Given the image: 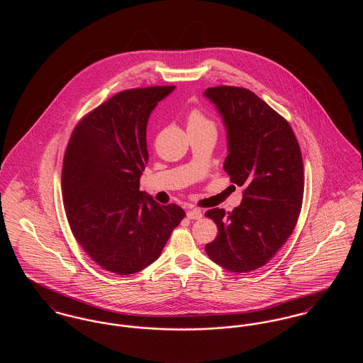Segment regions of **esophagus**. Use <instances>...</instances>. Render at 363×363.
Segmentation results:
<instances>
[{"mask_svg": "<svg viewBox=\"0 0 363 363\" xmlns=\"http://www.w3.org/2000/svg\"><path fill=\"white\" fill-rule=\"evenodd\" d=\"M188 218L191 219V220H197V219H200L201 216H203V213H201V211L200 209H197V208H191L188 211Z\"/></svg>", "mask_w": 363, "mask_h": 363, "instance_id": "esophagus-1", "label": "esophagus"}]
</instances>
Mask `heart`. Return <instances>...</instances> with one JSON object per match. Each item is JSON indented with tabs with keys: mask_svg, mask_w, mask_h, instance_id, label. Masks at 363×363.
<instances>
[{
	"mask_svg": "<svg viewBox=\"0 0 363 363\" xmlns=\"http://www.w3.org/2000/svg\"><path fill=\"white\" fill-rule=\"evenodd\" d=\"M188 126H194V128H211L215 129L213 122L207 118L200 110H193L190 111L188 117Z\"/></svg>",
	"mask_w": 363,
	"mask_h": 363,
	"instance_id": "1",
	"label": "heart"
}]
</instances>
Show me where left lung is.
Masks as SVG:
<instances>
[{"label": "left lung", "mask_w": 363, "mask_h": 363, "mask_svg": "<svg viewBox=\"0 0 363 363\" xmlns=\"http://www.w3.org/2000/svg\"><path fill=\"white\" fill-rule=\"evenodd\" d=\"M204 95L225 122V172L245 188L233 212H206L218 225L206 252L227 271L246 274L265 265L294 231L303 199L302 154L290 123L255 92L219 86Z\"/></svg>", "instance_id": "obj_1"}]
</instances>
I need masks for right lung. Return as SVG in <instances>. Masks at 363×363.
Masks as SVG:
<instances>
[{
  "instance_id": "right-lung-1",
  "label": "right lung",
  "mask_w": 363,
  "mask_h": 363,
  "mask_svg": "<svg viewBox=\"0 0 363 363\" xmlns=\"http://www.w3.org/2000/svg\"><path fill=\"white\" fill-rule=\"evenodd\" d=\"M174 86L116 94L73 129L62 163V199L76 241L106 271L132 275L162 253L185 218L140 190L148 163L147 123Z\"/></svg>"
}]
</instances>
